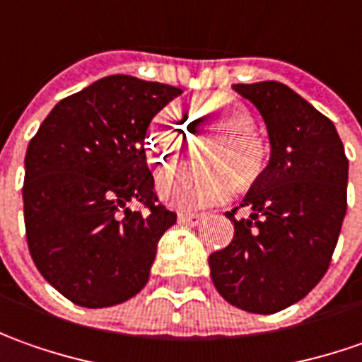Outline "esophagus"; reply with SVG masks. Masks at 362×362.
Returning a JSON list of instances; mask_svg holds the SVG:
<instances>
[{
    "mask_svg": "<svg viewBox=\"0 0 362 362\" xmlns=\"http://www.w3.org/2000/svg\"><path fill=\"white\" fill-rule=\"evenodd\" d=\"M202 220H204V214H194V212H180L178 214V222L188 224V226H198Z\"/></svg>",
    "mask_w": 362,
    "mask_h": 362,
    "instance_id": "34e87169",
    "label": "esophagus"
}]
</instances>
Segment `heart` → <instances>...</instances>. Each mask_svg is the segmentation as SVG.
<instances>
[{"mask_svg": "<svg viewBox=\"0 0 362 362\" xmlns=\"http://www.w3.org/2000/svg\"><path fill=\"white\" fill-rule=\"evenodd\" d=\"M190 128L218 136L210 144L206 160L212 168L168 170L160 176V196L180 208H202L230 198L238 186L246 190L267 174L270 142L255 128V114L243 100L210 95L190 110ZM186 142V128L170 110L158 112L146 138L148 156L160 166L170 164Z\"/></svg>", "mask_w": 362, "mask_h": 362, "instance_id": "obj_1", "label": "heart"}]
</instances>
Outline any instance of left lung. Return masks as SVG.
I'll return each mask as SVG.
<instances>
[{"instance_id":"left-lung-1","label":"left lung","mask_w":362,"mask_h":362,"mask_svg":"<svg viewBox=\"0 0 362 362\" xmlns=\"http://www.w3.org/2000/svg\"><path fill=\"white\" fill-rule=\"evenodd\" d=\"M232 88L262 114L272 154L240 204L251 216L226 212L234 238L210 255V276L232 306L272 315L305 298L329 270L346 212L349 160L332 122L288 86Z\"/></svg>"}]
</instances>
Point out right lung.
<instances>
[{"mask_svg": "<svg viewBox=\"0 0 362 362\" xmlns=\"http://www.w3.org/2000/svg\"><path fill=\"white\" fill-rule=\"evenodd\" d=\"M180 88L107 76L64 98L25 152L23 220L30 255L57 293L86 308L146 286L176 212L160 202L144 138ZM138 202L140 211L128 204Z\"/></svg>", "mask_w": 362, "mask_h": 362, "instance_id": "right-lung-1", "label": "right lung"}]
</instances>
